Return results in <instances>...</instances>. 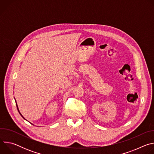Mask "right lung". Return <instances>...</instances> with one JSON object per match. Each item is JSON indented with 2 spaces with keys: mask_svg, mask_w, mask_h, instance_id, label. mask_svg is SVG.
I'll list each match as a JSON object with an SVG mask.
<instances>
[{
  "mask_svg": "<svg viewBox=\"0 0 154 154\" xmlns=\"http://www.w3.org/2000/svg\"><path fill=\"white\" fill-rule=\"evenodd\" d=\"M16 106H17V110H18V112H19V114H20V116H22V117H23V118H24V119H25V118H24V117H23V115H21V114H20V112H19V109H18V108H17V103H16Z\"/></svg>",
  "mask_w": 154,
  "mask_h": 154,
  "instance_id": "add662e5",
  "label": "right lung"
}]
</instances>
